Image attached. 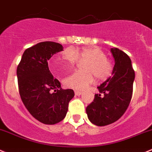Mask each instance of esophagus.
<instances>
[{
    "label": "esophagus",
    "mask_w": 152,
    "mask_h": 152,
    "mask_svg": "<svg viewBox=\"0 0 152 152\" xmlns=\"http://www.w3.org/2000/svg\"><path fill=\"white\" fill-rule=\"evenodd\" d=\"M75 95H80L82 94V92H81V91L75 90Z\"/></svg>",
    "instance_id": "34e87169"
}]
</instances>
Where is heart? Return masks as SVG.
Segmentation results:
<instances>
[{
  "label": "heart",
  "mask_w": 152,
  "mask_h": 152,
  "mask_svg": "<svg viewBox=\"0 0 152 152\" xmlns=\"http://www.w3.org/2000/svg\"><path fill=\"white\" fill-rule=\"evenodd\" d=\"M88 59L84 63L86 70H76L65 77L63 83L67 87L83 90L93 83L94 75L99 80H104L110 76L113 69L112 62L107 58L105 52L99 47H83L80 49L68 48L62 53V60L55 59L51 66L54 72H60L65 68L73 66L79 59Z\"/></svg>",
  "instance_id": "1"
}]
</instances>
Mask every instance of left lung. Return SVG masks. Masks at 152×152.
<instances>
[{"instance_id": "obj_1", "label": "left lung", "mask_w": 152, "mask_h": 152, "mask_svg": "<svg viewBox=\"0 0 152 152\" xmlns=\"http://www.w3.org/2000/svg\"><path fill=\"white\" fill-rule=\"evenodd\" d=\"M115 65L113 76L98 86L93 102L86 107L89 121L98 126L110 125L125 113L131 102L135 73L127 53L118 48H111Z\"/></svg>"}]
</instances>
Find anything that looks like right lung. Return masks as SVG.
Here are the masks:
<instances>
[{
	"mask_svg": "<svg viewBox=\"0 0 152 152\" xmlns=\"http://www.w3.org/2000/svg\"><path fill=\"white\" fill-rule=\"evenodd\" d=\"M63 50L60 43L42 42L26 49L17 67L19 94L23 104L36 119L54 125L66 117L73 89H63L48 69V61Z\"/></svg>",
	"mask_w": 152,
	"mask_h": 152,
	"instance_id": "1",
	"label": "right lung"
}]
</instances>
